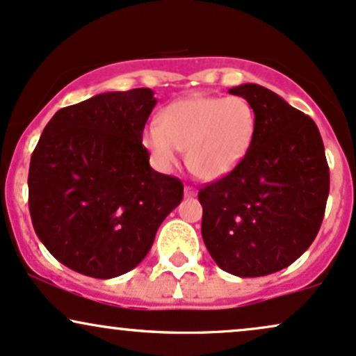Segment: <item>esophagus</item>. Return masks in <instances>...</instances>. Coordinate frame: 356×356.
I'll return each instance as SVG.
<instances>
[{"label": "esophagus", "instance_id": "esophagus-1", "mask_svg": "<svg viewBox=\"0 0 356 356\" xmlns=\"http://www.w3.org/2000/svg\"><path fill=\"white\" fill-rule=\"evenodd\" d=\"M185 196H186V198H193V196H196L195 188L190 186V185H186L185 186Z\"/></svg>", "mask_w": 356, "mask_h": 356}]
</instances>
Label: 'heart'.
<instances>
[{"instance_id":"1","label":"heart","mask_w":356,"mask_h":356,"mask_svg":"<svg viewBox=\"0 0 356 356\" xmlns=\"http://www.w3.org/2000/svg\"><path fill=\"white\" fill-rule=\"evenodd\" d=\"M258 118L241 96H188L170 103L143 131V146L158 170L168 171L186 149L195 177L213 181L240 165L257 135Z\"/></svg>"}]
</instances>
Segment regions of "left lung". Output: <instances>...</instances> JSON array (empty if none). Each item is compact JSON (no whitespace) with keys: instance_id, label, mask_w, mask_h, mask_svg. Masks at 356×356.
Here are the masks:
<instances>
[{"instance_id":"1","label":"left lung","mask_w":356,"mask_h":356,"mask_svg":"<svg viewBox=\"0 0 356 356\" xmlns=\"http://www.w3.org/2000/svg\"><path fill=\"white\" fill-rule=\"evenodd\" d=\"M257 111V135L232 173L198 193L202 236L221 270L265 277L307 252L321 227L330 168L318 127L277 93L232 88Z\"/></svg>"}]
</instances>
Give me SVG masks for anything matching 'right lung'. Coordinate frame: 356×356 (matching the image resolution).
<instances>
[{
  "label": "right lung",
  "mask_w": 356,
  "mask_h": 356,
  "mask_svg": "<svg viewBox=\"0 0 356 356\" xmlns=\"http://www.w3.org/2000/svg\"><path fill=\"white\" fill-rule=\"evenodd\" d=\"M156 98L110 91L61 108L31 154L33 228L68 268L99 280L140 265L183 198L178 178L154 171L141 143Z\"/></svg>",
  "instance_id": "add662e5"
}]
</instances>
